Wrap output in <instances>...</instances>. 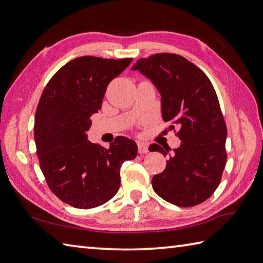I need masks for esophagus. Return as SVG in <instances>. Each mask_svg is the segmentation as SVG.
<instances>
[{
	"instance_id": "esophagus-1",
	"label": "esophagus",
	"mask_w": 263,
	"mask_h": 263,
	"mask_svg": "<svg viewBox=\"0 0 263 263\" xmlns=\"http://www.w3.org/2000/svg\"><path fill=\"white\" fill-rule=\"evenodd\" d=\"M137 146H138V153H141V155H144V153L148 152V146L146 144H144V143L140 142L137 144Z\"/></svg>"
}]
</instances>
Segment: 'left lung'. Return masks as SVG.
<instances>
[{"label": "left lung", "mask_w": 263, "mask_h": 263, "mask_svg": "<svg viewBox=\"0 0 263 263\" xmlns=\"http://www.w3.org/2000/svg\"><path fill=\"white\" fill-rule=\"evenodd\" d=\"M132 70L151 80L161 96L163 121L180 128L181 145L165 171L152 177L153 190L176 206L200 204L219 186L227 160V127L214 87L200 68L175 53L141 58ZM150 148L163 156L172 151L157 144Z\"/></svg>", "instance_id": "obj_1"}]
</instances>
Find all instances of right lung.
Returning a JSON list of instances; mask_svg holds the SVG:
<instances>
[{
    "mask_svg": "<svg viewBox=\"0 0 263 263\" xmlns=\"http://www.w3.org/2000/svg\"><path fill=\"white\" fill-rule=\"evenodd\" d=\"M132 58L78 57L50 79L40 98L34 138L40 167L51 191L76 209L105 204L120 186V167L135 159V141L119 136L108 148L88 141L90 117Z\"/></svg>",
    "mask_w": 263,
    "mask_h": 263,
    "instance_id": "obj_1",
    "label": "right lung"
}]
</instances>
